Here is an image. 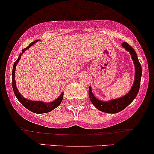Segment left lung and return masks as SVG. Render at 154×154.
<instances>
[{
	"instance_id": "obj_1",
	"label": "left lung",
	"mask_w": 154,
	"mask_h": 154,
	"mask_svg": "<svg viewBox=\"0 0 154 154\" xmlns=\"http://www.w3.org/2000/svg\"><path fill=\"white\" fill-rule=\"evenodd\" d=\"M122 46L127 51L129 52L131 55V58L134 61V66H135V78H134V85L129 93H127L125 96L119 98V99H112L108 101H103L96 99V96L92 93L91 88L90 87L89 88V97H90V101L93 103V105L98 110L101 112H108V113H116V112L122 111L134 100L139 93V88H140L141 77H142V66H141L137 55H136L134 48L127 42L122 43Z\"/></svg>"
}]
</instances>
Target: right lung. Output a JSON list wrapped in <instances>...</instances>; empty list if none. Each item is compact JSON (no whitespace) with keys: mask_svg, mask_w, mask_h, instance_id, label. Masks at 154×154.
Listing matches in <instances>:
<instances>
[{"mask_svg":"<svg viewBox=\"0 0 154 154\" xmlns=\"http://www.w3.org/2000/svg\"><path fill=\"white\" fill-rule=\"evenodd\" d=\"M39 40L35 41L34 42H32L31 44L28 46L26 48L22 50V53L20 54V55L18 56V58L16 60L15 63L13 64V68H12V88H13L14 93H15V96L18 99V100L20 101L22 104V105L24 106L26 109L30 110L31 112H35V113H46V112H49L52 110H54L55 108H56L58 106L60 105L61 101L63 99V96H64V93H61L55 101L53 102H43V101H31V100H27L26 99H25L24 97L20 95V93H19L18 90L17 89L16 87V82L15 80V69H16V66L18 64V61H20V56H21V54L24 53L26 50L29 48L31 46H32L35 43L38 42Z\"/></svg>","mask_w":154,"mask_h":154,"instance_id":"1","label":"right lung"}]
</instances>
